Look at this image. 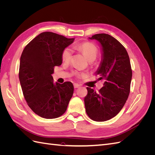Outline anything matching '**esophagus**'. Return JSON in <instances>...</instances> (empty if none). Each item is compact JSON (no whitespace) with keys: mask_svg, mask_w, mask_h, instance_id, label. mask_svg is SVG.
Wrapping results in <instances>:
<instances>
[{"mask_svg":"<svg viewBox=\"0 0 155 155\" xmlns=\"http://www.w3.org/2000/svg\"><path fill=\"white\" fill-rule=\"evenodd\" d=\"M74 87L75 88H78L79 87H80V85H79V84H77V83H74Z\"/></svg>","mask_w":155,"mask_h":155,"instance_id":"esophagus-1","label":"esophagus"}]
</instances>
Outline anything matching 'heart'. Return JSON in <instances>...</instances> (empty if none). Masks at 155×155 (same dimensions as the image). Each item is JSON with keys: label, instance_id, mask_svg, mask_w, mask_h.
Segmentation results:
<instances>
[{"label": "heart", "instance_id": "b5f03b06", "mask_svg": "<svg viewBox=\"0 0 155 155\" xmlns=\"http://www.w3.org/2000/svg\"><path fill=\"white\" fill-rule=\"evenodd\" d=\"M74 48L80 51L85 56L88 61H94L98 54V50L96 46L90 42H84V43H79L74 46ZM72 56V50L69 47L65 48L61 53L62 61L64 63H68L71 60ZM74 76L78 78L85 77L87 76L86 72H75Z\"/></svg>", "mask_w": 155, "mask_h": 155}]
</instances>
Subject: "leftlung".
Segmentation results:
<instances>
[{"label": "left lung", "mask_w": 155, "mask_h": 155, "mask_svg": "<svg viewBox=\"0 0 155 155\" xmlns=\"http://www.w3.org/2000/svg\"><path fill=\"white\" fill-rule=\"evenodd\" d=\"M90 39L97 40L102 46L103 59L96 76L104 83L97 92L87 88L85 106L91 119L104 121L116 116L124 106L130 92L132 69L127 51L113 37L98 34Z\"/></svg>", "instance_id": "left-lung-1"}]
</instances>
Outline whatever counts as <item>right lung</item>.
Here are the masks:
<instances>
[{
  "mask_svg": "<svg viewBox=\"0 0 155 155\" xmlns=\"http://www.w3.org/2000/svg\"><path fill=\"white\" fill-rule=\"evenodd\" d=\"M74 39L45 31L35 37L23 50L18 78L28 105L36 114L53 119L67 110L74 92L73 84L55 83L51 74L62 64L63 50Z\"/></svg>",
  "mask_w": 155,
  "mask_h": 155,
  "instance_id": "right-lung-1",
  "label": "right lung"
}]
</instances>
